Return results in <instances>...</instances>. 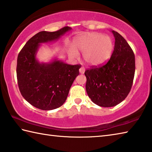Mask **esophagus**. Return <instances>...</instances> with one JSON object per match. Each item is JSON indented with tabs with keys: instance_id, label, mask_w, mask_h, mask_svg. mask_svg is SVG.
<instances>
[{
	"instance_id": "34e87169",
	"label": "esophagus",
	"mask_w": 152,
	"mask_h": 152,
	"mask_svg": "<svg viewBox=\"0 0 152 152\" xmlns=\"http://www.w3.org/2000/svg\"><path fill=\"white\" fill-rule=\"evenodd\" d=\"M85 67H81L79 69V73H80V74H83L85 73Z\"/></svg>"
}]
</instances>
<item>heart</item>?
Instances as JSON below:
<instances>
[{
	"instance_id": "b5f03b06",
	"label": "heart",
	"mask_w": 152,
	"mask_h": 152,
	"mask_svg": "<svg viewBox=\"0 0 152 152\" xmlns=\"http://www.w3.org/2000/svg\"><path fill=\"white\" fill-rule=\"evenodd\" d=\"M113 43L110 37L102 33L91 32L77 37L73 41L70 54L76 57L75 50L83 52V57L89 66H98L109 60L113 50Z\"/></svg>"
}]
</instances>
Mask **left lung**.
<instances>
[{
  "instance_id": "obj_1",
  "label": "left lung",
  "mask_w": 152,
  "mask_h": 152,
  "mask_svg": "<svg viewBox=\"0 0 152 152\" xmlns=\"http://www.w3.org/2000/svg\"><path fill=\"white\" fill-rule=\"evenodd\" d=\"M115 37L113 54L106 64L86 70V91L99 106L113 107L123 101L131 91L135 72L134 52L119 33Z\"/></svg>"
}]
</instances>
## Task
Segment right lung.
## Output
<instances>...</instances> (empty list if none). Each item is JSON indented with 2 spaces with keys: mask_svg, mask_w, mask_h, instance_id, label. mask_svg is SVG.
<instances>
[{
  "mask_svg": "<svg viewBox=\"0 0 152 152\" xmlns=\"http://www.w3.org/2000/svg\"><path fill=\"white\" fill-rule=\"evenodd\" d=\"M72 29L64 27L54 32L41 31L32 37L20 52L17 60V79L25 100L38 109L52 110L66 102L80 65L67 64L55 58L40 62L37 54L42 43L56 41Z\"/></svg>",
  "mask_w": 152,
  "mask_h": 152,
  "instance_id": "add662e5",
  "label": "right lung"
}]
</instances>
